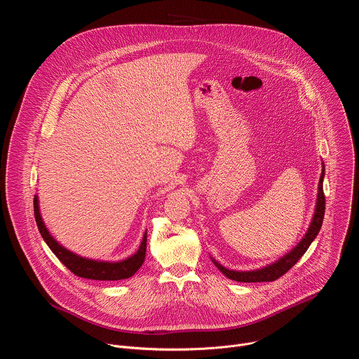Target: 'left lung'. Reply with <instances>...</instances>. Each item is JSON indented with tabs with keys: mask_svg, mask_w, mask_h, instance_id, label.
Instances as JSON below:
<instances>
[{
	"mask_svg": "<svg viewBox=\"0 0 359 359\" xmlns=\"http://www.w3.org/2000/svg\"><path fill=\"white\" fill-rule=\"evenodd\" d=\"M324 163H323V173L318 182V194H317V204H316V212L311 220V224L306 230L305 236L301 238V241L280 260H277L273 264H269L263 269L259 270H252V271H234V270H229L226 267H223L222 264H219L215 259L213 263L216 264V267L230 280L238 281V283H263V281H274L277 278H280L281 276H284L299 259L301 255L309 250V247L311 245V243L316 240V237L318 236L321 226H323V220H324V212H325V196H324V190H323V182H324Z\"/></svg>",
	"mask_w": 359,
	"mask_h": 359,
	"instance_id": "left-lung-1",
	"label": "left lung"
}]
</instances>
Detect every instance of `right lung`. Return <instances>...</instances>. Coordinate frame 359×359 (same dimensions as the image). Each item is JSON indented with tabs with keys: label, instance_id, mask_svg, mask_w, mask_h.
Here are the masks:
<instances>
[{
	"label": "right lung",
	"instance_id": "obj_1",
	"mask_svg": "<svg viewBox=\"0 0 359 359\" xmlns=\"http://www.w3.org/2000/svg\"><path fill=\"white\" fill-rule=\"evenodd\" d=\"M34 215L35 222L38 226V230L43 238V241L48 244V247L53 250V252L60 259V262L71 270L75 276L89 280H99V281H116V280H125L132 277L143 264L144 255H146V240L147 233L144 231L142 243L139 245V250L132 254L130 257L121 260V262H99V260H90L81 257V255L75 254L74 251L67 250L64 245H61L53 236L49 234L48 229L45 227L39 206H38V196L34 197Z\"/></svg>",
	"mask_w": 359,
	"mask_h": 359
}]
</instances>
